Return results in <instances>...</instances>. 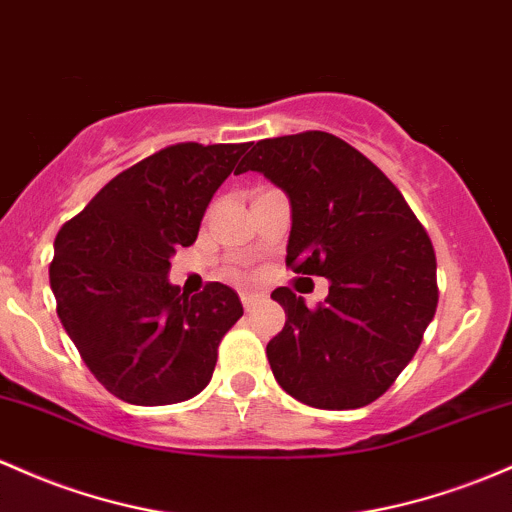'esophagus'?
<instances>
[{
	"mask_svg": "<svg viewBox=\"0 0 512 512\" xmlns=\"http://www.w3.org/2000/svg\"><path fill=\"white\" fill-rule=\"evenodd\" d=\"M240 301H243L245 311H252V308H255L257 303L265 301V296H262V294H250V291H243V294H240Z\"/></svg>",
	"mask_w": 512,
	"mask_h": 512,
	"instance_id": "34e87169",
	"label": "esophagus"
}]
</instances>
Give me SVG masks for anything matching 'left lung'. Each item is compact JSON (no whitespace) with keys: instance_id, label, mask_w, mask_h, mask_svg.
I'll return each instance as SVG.
<instances>
[{"instance_id":"1","label":"left lung","mask_w":512,"mask_h":512,"mask_svg":"<svg viewBox=\"0 0 512 512\" xmlns=\"http://www.w3.org/2000/svg\"><path fill=\"white\" fill-rule=\"evenodd\" d=\"M262 172L291 204L286 267L330 282L308 308L289 286L267 359L279 386L306 406L350 411L389 391L437 308L430 235L396 184L350 143L323 131L250 145L238 174Z\"/></svg>"}]
</instances>
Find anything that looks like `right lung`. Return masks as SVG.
<instances>
[{
	"label": "right lung",
	"instance_id": "add662e5",
	"mask_svg": "<svg viewBox=\"0 0 512 512\" xmlns=\"http://www.w3.org/2000/svg\"><path fill=\"white\" fill-rule=\"evenodd\" d=\"M247 143H177L116 174L60 228L50 262L58 318L106 391L133 406L187 401L211 381L223 335L243 316L221 282L189 296L170 257L199 235Z\"/></svg>",
	"mask_w": 512,
	"mask_h": 512
}]
</instances>
